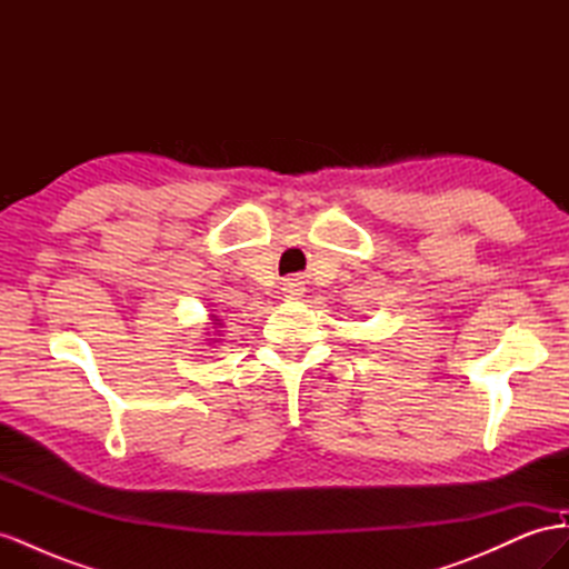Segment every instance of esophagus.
<instances>
[{"label":"esophagus","instance_id":"esophagus-1","mask_svg":"<svg viewBox=\"0 0 569 569\" xmlns=\"http://www.w3.org/2000/svg\"><path fill=\"white\" fill-rule=\"evenodd\" d=\"M282 291H284L287 299H299V297H303L306 284H303L301 278H287V280L282 282Z\"/></svg>","mask_w":569,"mask_h":569}]
</instances>
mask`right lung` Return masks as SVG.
<instances>
[{
	"instance_id": "obj_1",
	"label": "right lung",
	"mask_w": 569,
	"mask_h": 569,
	"mask_svg": "<svg viewBox=\"0 0 569 569\" xmlns=\"http://www.w3.org/2000/svg\"><path fill=\"white\" fill-rule=\"evenodd\" d=\"M213 318H216V316H213ZM216 320H218V318H216ZM213 325H220V322H213Z\"/></svg>"
}]
</instances>
